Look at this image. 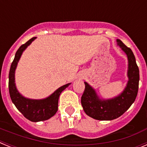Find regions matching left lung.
<instances>
[{"instance_id":"obj_1","label":"left lung","mask_w":147,"mask_h":147,"mask_svg":"<svg viewBox=\"0 0 147 147\" xmlns=\"http://www.w3.org/2000/svg\"><path fill=\"white\" fill-rule=\"evenodd\" d=\"M117 42L127 55L129 81L121 94L108 100L98 99L94 90L85 82V88L81 98L83 110L90 117L96 120H113L123 115L135 102L138 91L139 69L136 64L134 54L120 40L118 39Z\"/></svg>"}]
</instances>
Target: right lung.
<instances>
[{"label": "right lung", "instance_id": "right-lung-1", "mask_svg": "<svg viewBox=\"0 0 147 147\" xmlns=\"http://www.w3.org/2000/svg\"><path fill=\"white\" fill-rule=\"evenodd\" d=\"M36 37H32L26 43L23 44L15 54V59L11 62L9 74V90L11 99L18 110L31 121L37 122L45 121L54 116L57 112L58 100L60 93L63 91L71 83L66 84L58 88L49 97L41 100L28 99L22 96L17 90L15 84V71L17 65L21 56L22 53L28 45L32 43Z\"/></svg>", "mask_w": 147, "mask_h": 147}]
</instances>
